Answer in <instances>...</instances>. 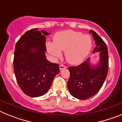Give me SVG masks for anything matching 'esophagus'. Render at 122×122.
<instances>
[{
    "label": "esophagus",
    "instance_id": "obj_1",
    "mask_svg": "<svg viewBox=\"0 0 122 122\" xmlns=\"http://www.w3.org/2000/svg\"><path fill=\"white\" fill-rule=\"evenodd\" d=\"M66 68V67L65 66L63 65V64H61V65L60 66V69L61 70H62V69H64Z\"/></svg>",
    "mask_w": 122,
    "mask_h": 122
}]
</instances>
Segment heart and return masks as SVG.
<instances>
[{
    "mask_svg": "<svg viewBox=\"0 0 122 122\" xmlns=\"http://www.w3.org/2000/svg\"><path fill=\"white\" fill-rule=\"evenodd\" d=\"M92 46L90 36L72 30L60 32L55 35L53 43H46L47 50L54 58H60L61 51H64L66 60L73 64L84 61L90 52Z\"/></svg>",
    "mask_w": 122,
    "mask_h": 122,
    "instance_id": "heart-1",
    "label": "heart"
}]
</instances>
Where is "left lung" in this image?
Here are the masks:
<instances>
[{
    "instance_id": "left-lung-1",
    "label": "left lung",
    "mask_w": 122,
    "mask_h": 122,
    "mask_svg": "<svg viewBox=\"0 0 122 122\" xmlns=\"http://www.w3.org/2000/svg\"><path fill=\"white\" fill-rule=\"evenodd\" d=\"M90 33L96 43L93 53H99V60L93 64L89 58L80 65L69 67L68 90L72 96L79 99H87L99 92L105 81L109 68L106 44L94 30H90Z\"/></svg>"
}]
</instances>
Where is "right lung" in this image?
Segmentation results:
<instances>
[{
    "label": "right lung",
    "instance_id": "obj_1",
    "mask_svg": "<svg viewBox=\"0 0 122 122\" xmlns=\"http://www.w3.org/2000/svg\"><path fill=\"white\" fill-rule=\"evenodd\" d=\"M38 28L24 33L15 45L13 68L20 88L36 98L48 92L54 77L60 72L58 64L50 62L45 55V36L50 33Z\"/></svg>",
    "mask_w": 122,
    "mask_h": 122
}]
</instances>
